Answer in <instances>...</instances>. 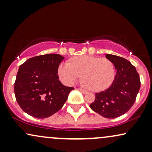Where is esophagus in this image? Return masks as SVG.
I'll return each mask as SVG.
<instances>
[{
	"instance_id": "34e87169",
	"label": "esophagus",
	"mask_w": 152,
	"mask_h": 152,
	"mask_svg": "<svg viewBox=\"0 0 152 152\" xmlns=\"http://www.w3.org/2000/svg\"><path fill=\"white\" fill-rule=\"evenodd\" d=\"M80 91H81L82 93H83V94H87V90H85V89H82V88H80Z\"/></svg>"
}]
</instances>
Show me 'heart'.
Masks as SVG:
<instances>
[{"label":"heart","mask_w":152,"mask_h":152,"mask_svg":"<svg viewBox=\"0 0 152 152\" xmlns=\"http://www.w3.org/2000/svg\"><path fill=\"white\" fill-rule=\"evenodd\" d=\"M83 74L84 84L91 90L98 91L107 89L115 76L113 63L107 58L92 56H80L68 62H63L58 68L60 79L71 85Z\"/></svg>","instance_id":"b5f03b06"}]
</instances>
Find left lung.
I'll return each instance as SVG.
<instances>
[{
	"label": "left lung",
	"mask_w": 152,
	"mask_h": 152,
	"mask_svg": "<svg viewBox=\"0 0 152 152\" xmlns=\"http://www.w3.org/2000/svg\"><path fill=\"white\" fill-rule=\"evenodd\" d=\"M113 63L116 75L113 83L106 90L95 94L90 108L106 118H115L128 111L134 104L140 88V75L135 67L120 56L106 54Z\"/></svg>",
	"instance_id": "1"
}]
</instances>
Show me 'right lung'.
I'll use <instances>...</instances> for the list:
<instances>
[{
	"label": "right lung",
	"mask_w": 152,
	"mask_h": 152,
	"mask_svg": "<svg viewBox=\"0 0 152 152\" xmlns=\"http://www.w3.org/2000/svg\"><path fill=\"white\" fill-rule=\"evenodd\" d=\"M63 59L59 54H45L28 59L19 67L15 95L25 113L37 118H46L63 107L74 89L58 80V68Z\"/></svg>",
	"instance_id": "right-lung-1"
}]
</instances>
